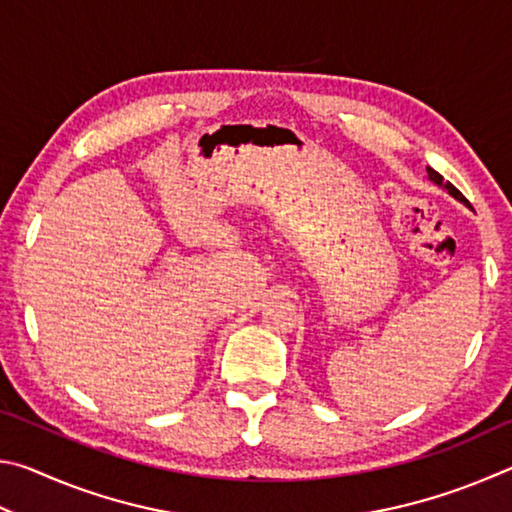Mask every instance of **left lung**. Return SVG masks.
Masks as SVG:
<instances>
[{"mask_svg": "<svg viewBox=\"0 0 512 512\" xmlns=\"http://www.w3.org/2000/svg\"><path fill=\"white\" fill-rule=\"evenodd\" d=\"M427 176H429V180L433 185H438V187H443L445 192L449 194V196H454L456 201H461V203H465V196L458 192V189L452 185V183H447V180H443V176H440V173L436 171V169H431V167H427Z\"/></svg>", "mask_w": 512, "mask_h": 512, "instance_id": "1", "label": "left lung"}]
</instances>
